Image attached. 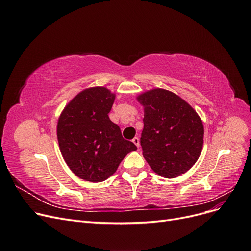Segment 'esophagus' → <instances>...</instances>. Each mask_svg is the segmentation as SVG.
I'll return each instance as SVG.
<instances>
[{"label": "esophagus", "instance_id": "1", "mask_svg": "<svg viewBox=\"0 0 251 251\" xmlns=\"http://www.w3.org/2000/svg\"><path fill=\"white\" fill-rule=\"evenodd\" d=\"M132 141H133V143L135 144V146H136V147H137V148H139V146H140V143H139V138H138V137H134V139H133Z\"/></svg>", "mask_w": 251, "mask_h": 251}]
</instances>
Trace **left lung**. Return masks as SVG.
<instances>
[{"label":"left lung","mask_w":251,"mask_h":251,"mask_svg":"<svg viewBox=\"0 0 251 251\" xmlns=\"http://www.w3.org/2000/svg\"><path fill=\"white\" fill-rule=\"evenodd\" d=\"M144 107L140 146L155 173L176 178L198 160L204 128L198 114L178 95L154 89L138 96Z\"/></svg>","instance_id":"1"}]
</instances>
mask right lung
I'll list each match as a JSON object with an SVG mask.
<instances>
[{
  "mask_svg": "<svg viewBox=\"0 0 251 251\" xmlns=\"http://www.w3.org/2000/svg\"><path fill=\"white\" fill-rule=\"evenodd\" d=\"M115 95L102 87L82 91L68 103L57 123V139L66 163L77 177L101 182L123 159L137 150L124 139L108 114Z\"/></svg>",
  "mask_w": 251,
  "mask_h": 251,
  "instance_id": "1",
  "label": "right lung"
}]
</instances>
